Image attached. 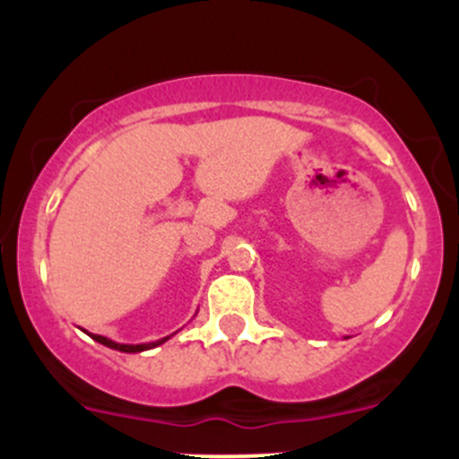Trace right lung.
Returning a JSON list of instances; mask_svg holds the SVG:
<instances>
[{
  "instance_id": "right-lung-1",
  "label": "right lung",
  "mask_w": 459,
  "mask_h": 459,
  "mask_svg": "<svg viewBox=\"0 0 459 459\" xmlns=\"http://www.w3.org/2000/svg\"><path fill=\"white\" fill-rule=\"evenodd\" d=\"M88 335H91L95 342H100V344L108 346V349H113V351H122V353H142V351L155 349V346L164 344L166 340H170V335H169V337H161V340H157V342H148V344H119V342L108 340V337H104V335H92V333H88Z\"/></svg>"
}]
</instances>
